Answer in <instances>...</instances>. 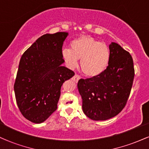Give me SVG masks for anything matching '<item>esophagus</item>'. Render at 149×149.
<instances>
[{
	"label": "esophagus",
	"mask_w": 149,
	"mask_h": 149,
	"mask_svg": "<svg viewBox=\"0 0 149 149\" xmlns=\"http://www.w3.org/2000/svg\"><path fill=\"white\" fill-rule=\"evenodd\" d=\"M80 79V76H79V75H78V74H76L72 78V80H73V81H75V82H78V80H79Z\"/></svg>",
	"instance_id": "esophagus-1"
}]
</instances>
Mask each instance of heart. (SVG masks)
<instances>
[{
  "label": "heart",
  "instance_id": "heart-1",
  "mask_svg": "<svg viewBox=\"0 0 149 149\" xmlns=\"http://www.w3.org/2000/svg\"><path fill=\"white\" fill-rule=\"evenodd\" d=\"M61 57L69 69H75L80 59V67L86 76L95 77L107 69L111 57L107 44L88 36L75 38L70 43V49L61 51Z\"/></svg>",
  "mask_w": 149,
  "mask_h": 149
}]
</instances>
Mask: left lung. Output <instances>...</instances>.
<instances>
[{
  "label": "left lung",
  "mask_w": 149,
  "mask_h": 149,
  "mask_svg": "<svg viewBox=\"0 0 149 149\" xmlns=\"http://www.w3.org/2000/svg\"><path fill=\"white\" fill-rule=\"evenodd\" d=\"M109 49L107 69L78 83L83 112L93 120H106L117 116L125 107L132 87L134 69L131 54L116 42H111Z\"/></svg>",
  "instance_id": "8db88e82"
}]
</instances>
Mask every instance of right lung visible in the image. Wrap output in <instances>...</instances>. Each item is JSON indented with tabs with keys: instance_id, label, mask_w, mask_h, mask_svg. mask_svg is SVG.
I'll return each instance as SVG.
<instances>
[{
	"instance_id": "obj_1",
	"label": "right lung",
	"mask_w": 149,
	"mask_h": 149,
	"mask_svg": "<svg viewBox=\"0 0 149 149\" xmlns=\"http://www.w3.org/2000/svg\"><path fill=\"white\" fill-rule=\"evenodd\" d=\"M66 32L45 34L22 54L14 85L20 112L34 123L44 122L57 109L61 87L74 76L61 66Z\"/></svg>"
}]
</instances>
